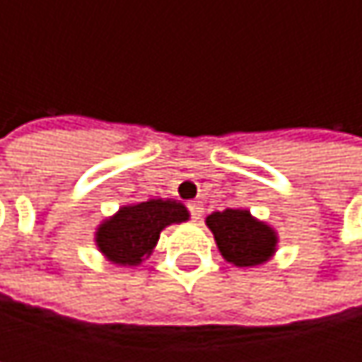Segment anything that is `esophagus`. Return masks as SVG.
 I'll list each match as a JSON object with an SVG mask.
<instances>
[{
  "mask_svg": "<svg viewBox=\"0 0 362 362\" xmlns=\"http://www.w3.org/2000/svg\"><path fill=\"white\" fill-rule=\"evenodd\" d=\"M188 207H190L192 218H194V220H201V216H203V203H201V201H192Z\"/></svg>",
  "mask_w": 362,
  "mask_h": 362,
  "instance_id": "esophagus-1",
  "label": "esophagus"
}]
</instances>
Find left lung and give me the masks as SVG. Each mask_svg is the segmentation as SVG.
Masks as SVG:
<instances>
[{"label": "left lung", "mask_w": 362, "mask_h": 362, "mask_svg": "<svg viewBox=\"0 0 362 362\" xmlns=\"http://www.w3.org/2000/svg\"><path fill=\"white\" fill-rule=\"evenodd\" d=\"M218 252L237 268L262 266L279 250V233L264 220H257L250 209H224L205 218Z\"/></svg>", "instance_id": "left-lung-1"}]
</instances>
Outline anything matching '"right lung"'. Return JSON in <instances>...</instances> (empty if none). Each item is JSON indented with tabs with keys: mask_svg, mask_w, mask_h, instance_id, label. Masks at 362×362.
Segmentation results:
<instances>
[{
	"mask_svg": "<svg viewBox=\"0 0 362 362\" xmlns=\"http://www.w3.org/2000/svg\"><path fill=\"white\" fill-rule=\"evenodd\" d=\"M186 220H190V211L176 199L125 203L96 226L94 243L110 264L140 266L157 247L161 230Z\"/></svg>",
	"mask_w": 362,
	"mask_h": 362,
	"instance_id": "1",
	"label": "right lung"
}]
</instances>
